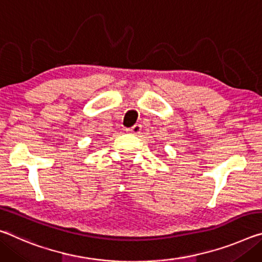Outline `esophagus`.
<instances>
[{
	"label": "esophagus",
	"instance_id": "obj_1",
	"mask_svg": "<svg viewBox=\"0 0 262 262\" xmlns=\"http://www.w3.org/2000/svg\"><path fill=\"white\" fill-rule=\"evenodd\" d=\"M141 129H142V126H141V124H139V123H136L132 128H129L128 132L132 133V134H140Z\"/></svg>",
	"mask_w": 262,
	"mask_h": 262
}]
</instances>
